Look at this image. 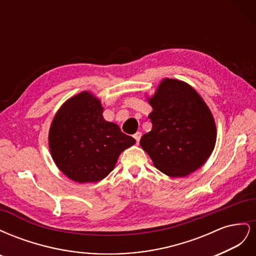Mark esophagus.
Segmentation results:
<instances>
[{"label": "esophagus", "mask_w": 256, "mask_h": 256, "mask_svg": "<svg viewBox=\"0 0 256 256\" xmlns=\"http://www.w3.org/2000/svg\"><path fill=\"white\" fill-rule=\"evenodd\" d=\"M141 136H142V134L140 132V131H138L136 134H134V138H136V143H138L140 142V138H141Z\"/></svg>", "instance_id": "1"}]
</instances>
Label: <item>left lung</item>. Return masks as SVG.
I'll use <instances>...</instances> for the list:
<instances>
[{
	"label": "left lung",
	"mask_w": 256,
	"mask_h": 256,
	"mask_svg": "<svg viewBox=\"0 0 256 256\" xmlns=\"http://www.w3.org/2000/svg\"><path fill=\"white\" fill-rule=\"evenodd\" d=\"M152 124L140 140L154 166L171 177H184L202 166L216 144L212 114L187 83L164 79L150 99Z\"/></svg>",
	"instance_id": "8db88e82"
}]
</instances>
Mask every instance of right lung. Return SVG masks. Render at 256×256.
Returning a JSON list of instances; mask_svg holds the SVG:
<instances>
[{
	"label": "right lung",
	"mask_w": 256,
	"mask_h": 256,
	"mask_svg": "<svg viewBox=\"0 0 256 256\" xmlns=\"http://www.w3.org/2000/svg\"><path fill=\"white\" fill-rule=\"evenodd\" d=\"M99 100L80 92L62 106L49 132V147L58 168L78 182H96L113 171L122 150L136 143L102 116Z\"/></svg>",
	"instance_id": "obj_1"
}]
</instances>
